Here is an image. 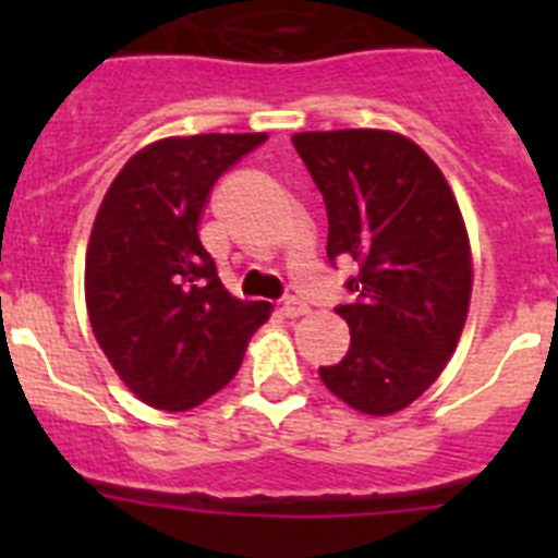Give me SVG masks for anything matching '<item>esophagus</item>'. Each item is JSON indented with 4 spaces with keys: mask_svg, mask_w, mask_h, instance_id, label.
<instances>
[{
    "mask_svg": "<svg viewBox=\"0 0 558 558\" xmlns=\"http://www.w3.org/2000/svg\"><path fill=\"white\" fill-rule=\"evenodd\" d=\"M310 307L302 302V299H288V302L282 304V315L284 318H302V315H307Z\"/></svg>",
    "mask_w": 558,
    "mask_h": 558,
    "instance_id": "1",
    "label": "esophagus"
}]
</instances>
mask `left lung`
I'll use <instances>...</instances> for the list:
<instances>
[{"label": "left lung", "instance_id": "obj_1", "mask_svg": "<svg viewBox=\"0 0 558 558\" xmlns=\"http://www.w3.org/2000/svg\"><path fill=\"white\" fill-rule=\"evenodd\" d=\"M327 204L329 259L357 265L347 357L324 386L366 416H391L450 363L472 295V248L445 172L413 140L379 128L295 133Z\"/></svg>", "mask_w": 558, "mask_h": 558}]
</instances>
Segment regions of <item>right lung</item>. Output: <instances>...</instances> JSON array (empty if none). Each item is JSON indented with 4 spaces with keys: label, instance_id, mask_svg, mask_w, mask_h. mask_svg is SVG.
Masks as SVG:
<instances>
[{
    "label": "right lung",
    "instance_id": "right-lung-1",
    "mask_svg": "<svg viewBox=\"0 0 558 558\" xmlns=\"http://www.w3.org/2000/svg\"><path fill=\"white\" fill-rule=\"evenodd\" d=\"M268 133L150 142L125 161L86 248L92 332L120 379L156 411H190L240 372L268 302L220 282L198 226L215 181Z\"/></svg>",
    "mask_w": 558,
    "mask_h": 558
}]
</instances>
